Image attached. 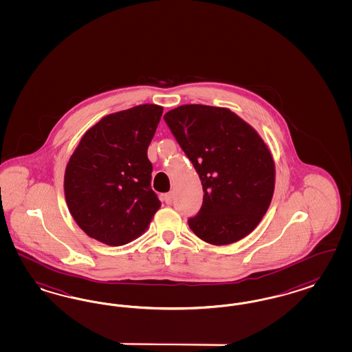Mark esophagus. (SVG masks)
<instances>
[{
	"mask_svg": "<svg viewBox=\"0 0 352 352\" xmlns=\"http://www.w3.org/2000/svg\"><path fill=\"white\" fill-rule=\"evenodd\" d=\"M164 201H166L167 205H172V202H173V193H167V195H164Z\"/></svg>",
	"mask_w": 352,
	"mask_h": 352,
	"instance_id": "esophagus-1",
	"label": "esophagus"
}]
</instances>
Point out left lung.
I'll return each mask as SVG.
<instances>
[{"mask_svg": "<svg viewBox=\"0 0 352 352\" xmlns=\"http://www.w3.org/2000/svg\"><path fill=\"white\" fill-rule=\"evenodd\" d=\"M202 182L204 202L190 230L212 245L250 234L270 206L275 164L258 133L227 108L180 105L164 115Z\"/></svg>", "mask_w": 352, "mask_h": 352, "instance_id": "left-lung-1", "label": "left lung"}]
</instances>
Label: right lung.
Masks as SVG:
<instances>
[{"instance_id": "1", "label": "right lung", "mask_w": 352, "mask_h": 352, "mask_svg": "<svg viewBox=\"0 0 352 352\" xmlns=\"http://www.w3.org/2000/svg\"><path fill=\"white\" fill-rule=\"evenodd\" d=\"M163 107L141 104L102 118L69 159L64 190L69 211L92 239L118 247L148 228L160 201L147 157Z\"/></svg>"}]
</instances>
